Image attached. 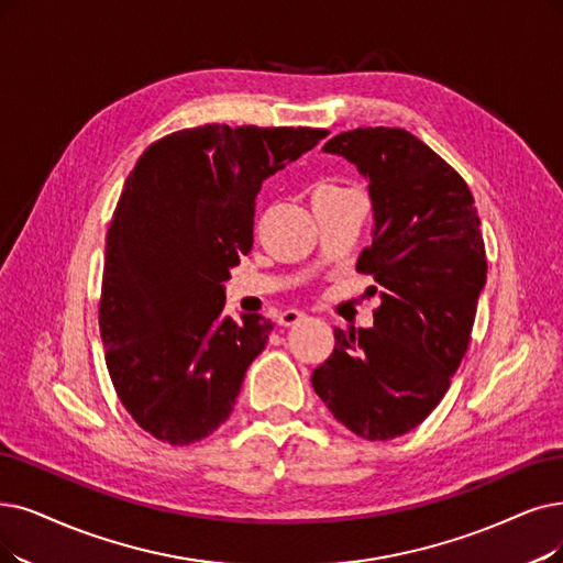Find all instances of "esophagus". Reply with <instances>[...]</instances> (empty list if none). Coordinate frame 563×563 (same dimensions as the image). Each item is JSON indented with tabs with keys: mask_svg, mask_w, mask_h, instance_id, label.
I'll return each instance as SVG.
<instances>
[{
	"mask_svg": "<svg viewBox=\"0 0 563 563\" xmlns=\"http://www.w3.org/2000/svg\"><path fill=\"white\" fill-rule=\"evenodd\" d=\"M307 319L305 311H298V309H286L284 313H279V325L284 328H290V325H298L300 321Z\"/></svg>",
	"mask_w": 563,
	"mask_h": 563,
	"instance_id": "esophagus-1",
	"label": "esophagus"
}]
</instances>
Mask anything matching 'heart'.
<instances>
[{
    "label": "heart",
    "instance_id": "1",
    "mask_svg": "<svg viewBox=\"0 0 563 563\" xmlns=\"http://www.w3.org/2000/svg\"><path fill=\"white\" fill-rule=\"evenodd\" d=\"M325 189H330V187H325Z\"/></svg>",
    "mask_w": 563,
    "mask_h": 563
}]
</instances>
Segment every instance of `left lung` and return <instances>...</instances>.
Masks as SVG:
<instances>
[{"label":"left lung","instance_id":"obj_1","mask_svg":"<svg viewBox=\"0 0 563 563\" xmlns=\"http://www.w3.org/2000/svg\"><path fill=\"white\" fill-rule=\"evenodd\" d=\"M323 152L369 183L374 231L355 269L380 305L374 328H334L311 386L353 434L388 441L434 411L466 353L487 279L481 219L460 173L409 131L360 126Z\"/></svg>","mask_w":563,"mask_h":563}]
</instances>
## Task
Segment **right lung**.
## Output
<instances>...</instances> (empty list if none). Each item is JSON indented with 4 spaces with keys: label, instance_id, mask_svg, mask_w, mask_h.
I'll return each instance as SVG.
<instances>
[{
    "label": "right lung",
    "instance_id": "obj_1",
    "mask_svg": "<svg viewBox=\"0 0 563 563\" xmlns=\"http://www.w3.org/2000/svg\"><path fill=\"white\" fill-rule=\"evenodd\" d=\"M325 129L206 124L152 143L106 235L99 330L124 409L147 434L189 445L231 416L273 321L223 313V282L254 244L263 179Z\"/></svg>",
    "mask_w": 563,
    "mask_h": 563
}]
</instances>
